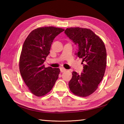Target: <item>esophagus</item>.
I'll return each mask as SVG.
<instances>
[{"mask_svg":"<svg viewBox=\"0 0 124 124\" xmlns=\"http://www.w3.org/2000/svg\"><path fill=\"white\" fill-rule=\"evenodd\" d=\"M60 70H61V72H64L66 70L65 68H64L63 67H61V68H60Z\"/></svg>","mask_w":124,"mask_h":124,"instance_id":"obj_1","label":"esophagus"}]
</instances>
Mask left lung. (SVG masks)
Masks as SVG:
<instances>
[{"label":"left lung","instance_id":"1","mask_svg":"<svg viewBox=\"0 0 124 124\" xmlns=\"http://www.w3.org/2000/svg\"><path fill=\"white\" fill-rule=\"evenodd\" d=\"M64 33L75 44L78 45L76 55L84 62L81 74L74 71L72 72L69 87L75 95L87 97L97 89L104 77L107 64L104 42L90 29L71 27L67 28Z\"/></svg>","mask_w":124,"mask_h":124}]
</instances>
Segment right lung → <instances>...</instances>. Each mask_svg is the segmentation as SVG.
<instances>
[{"label":"right lung","instance_id":"right-lung-1","mask_svg":"<svg viewBox=\"0 0 124 124\" xmlns=\"http://www.w3.org/2000/svg\"><path fill=\"white\" fill-rule=\"evenodd\" d=\"M64 31L54 27H39L29 33L23 45L20 72L29 91L37 97L46 95L58 79L60 69L45 68L44 62L54 38Z\"/></svg>","mask_w":124,"mask_h":124}]
</instances>
